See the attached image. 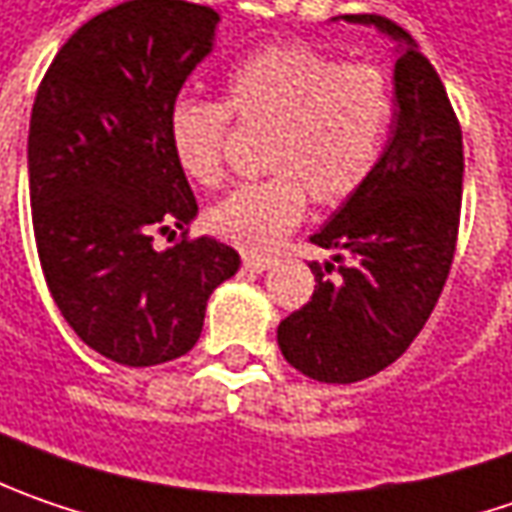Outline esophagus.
I'll return each instance as SVG.
<instances>
[{"label":"esophagus","mask_w":512,"mask_h":512,"mask_svg":"<svg viewBox=\"0 0 512 512\" xmlns=\"http://www.w3.org/2000/svg\"><path fill=\"white\" fill-rule=\"evenodd\" d=\"M243 266L249 269V272H255V275H263L269 266H272V260L269 257H257V255H243Z\"/></svg>","instance_id":"34e87169"}]
</instances>
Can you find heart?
I'll use <instances>...</instances> for the list:
<instances>
[{"label":"heart","mask_w":512,"mask_h":512,"mask_svg":"<svg viewBox=\"0 0 512 512\" xmlns=\"http://www.w3.org/2000/svg\"><path fill=\"white\" fill-rule=\"evenodd\" d=\"M229 100L180 97L168 111V140L200 186L223 180L232 114L269 128L263 168L209 209L217 237L246 252H272L306 212V194L338 206L375 171L392 125V88L367 62H341L306 45H272L229 74Z\"/></svg>","instance_id":"b5f03b06"}]
</instances>
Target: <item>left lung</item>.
<instances>
[{"mask_svg": "<svg viewBox=\"0 0 512 512\" xmlns=\"http://www.w3.org/2000/svg\"><path fill=\"white\" fill-rule=\"evenodd\" d=\"M398 42L395 123L369 180L312 243L315 292L278 326L292 367L323 384H355L398 361L424 329L456 255L464 145L456 111L430 59L401 25L344 13Z\"/></svg>", "mask_w": 512, "mask_h": 512, "instance_id": "obj_1", "label": "left lung"}]
</instances>
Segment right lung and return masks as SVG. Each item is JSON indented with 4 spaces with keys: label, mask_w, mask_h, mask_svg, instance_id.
I'll list each match as a JSON object with an SVG mask.
<instances>
[{
    "label": "right lung",
    "mask_w": 512,
    "mask_h": 512,
    "mask_svg": "<svg viewBox=\"0 0 512 512\" xmlns=\"http://www.w3.org/2000/svg\"><path fill=\"white\" fill-rule=\"evenodd\" d=\"M217 22L183 0L123 2L59 48L36 91L28 186L45 283L79 338L123 367L186 355L209 295L240 269L232 246L186 237L197 200L168 140ZM171 225L184 237L157 253L153 232Z\"/></svg>",
    "instance_id": "1"
}]
</instances>
